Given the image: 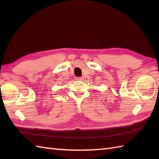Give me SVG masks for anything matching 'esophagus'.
Here are the masks:
<instances>
[{
    "label": "esophagus",
    "instance_id": "esophagus-1",
    "mask_svg": "<svg viewBox=\"0 0 159 159\" xmlns=\"http://www.w3.org/2000/svg\"><path fill=\"white\" fill-rule=\"evenodd\" d=\"M76 80H83V77H77L76 79Z\"/></svg>",
    "mask_w": 159,
    "mask_h": 159
}]
</instances>
